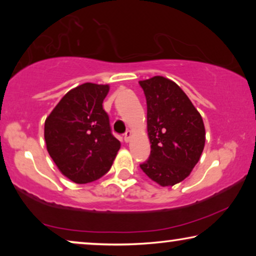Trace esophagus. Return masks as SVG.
<instances>
[{"label": "esophagus", "instance_id": "esophagus-1", "mask_svg": "<svg viewBox=\"0 0 256 256\" xmlns=\"http://www.w3.org/2000/svg\"><path fill=\"white\" fill-rule=\"evenodd\" d=\"M130 138H132V132L130 130H127L126 132V134H124V142H129L130 141Z\"/></svg>", "mask_w": 256, "mask_h": 256}]
</instances>
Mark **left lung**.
<instances>
[{
    "instance_id": "1",
    "label": "left lung",
    "mask_w": 256,
    "mask_h": 256,
    "mask_svg": "<svg viewBox=\"0 0 256 256\" xmlns=\"http://www.w3.org/2000/svg\"><path fill=\"white\" fill-rule=\"evenodd\" d=\"M146 100L149 158L140 164L160 186L184 180L198 163L205 146L202 115L172 80L156 76L140 82Z\"/></svg>"
}]
</instances>
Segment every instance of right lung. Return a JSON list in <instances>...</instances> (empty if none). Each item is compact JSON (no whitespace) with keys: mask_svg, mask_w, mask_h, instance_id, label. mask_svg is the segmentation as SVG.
<instances>
[{"mask_svg":"<svg viewBox=\"0 0 256 256\" xmlns=\"http://www.w3.org/2000/svg\"><path fill=\"white\" fill-rule=\"evenodd\" d=\"M108 92V85H79L62 98L45 120L48 155L76 184L90 183L108 172L121 146L102 107Z\"/></svg>","mask_w":256,"mask_h":256,"instance_id":"1","label":"right lung"}]
</instances>
